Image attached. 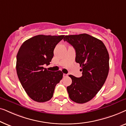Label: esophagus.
<instances>
[{
  "mask_svg": "<svg viewBox=\"0 0 126 126\" xmlns=\"http://www.w3.org/2000/svg\"><path fill=\"white\" fill-rule=\"evenodd\" d=\"M63 77H68V75H67V74L63 73Z\"/></svg>",
  "mask_w": 126,
  "mask_h": 126,
  "instance_id": "obj_1",
  "label": "esophagus"
}]
</instances>
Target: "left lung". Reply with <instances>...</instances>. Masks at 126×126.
Returning <instances> with one entry per match:
<instances>
[{"label": "left lung", "mask_w": 126, "mask_h": 126, "mask_svg": "<svg viewBox=\"0 0 126 126\" xmlns=\"http://www.w3.org/2000/svg\"><path fill=\"white\" fill-rule=\"evenodd\" d=\"M63 41L73 46L76 62L81 67L82 76L69 75L72 84L67 87L69 96L74 102L87 103L100 90L109 72V54L100 39L87 34L66 35Z\"/></svg>", "instance_id": "left-lung-1"}]
</instances>
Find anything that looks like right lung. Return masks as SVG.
<instances>
[{
  "label": "right lung",
  "instance_id": "1",
  "mask_svg": "<svg viewBox=\"0 0 126 126\" xmlns=\"http://www.w3.org/2000/svg\"><path fill=\"white\" fill-rule=\"evenodd\" d=\"M64 35H38L25 41L16 56L19 80L26 94L39 103L51 99L55 87L63 79L61 70L51 72L43 65H49L57 44Z\"/></svg>",
  "mask_w": 126,
  "mask_h": 126
}]
</instances>
